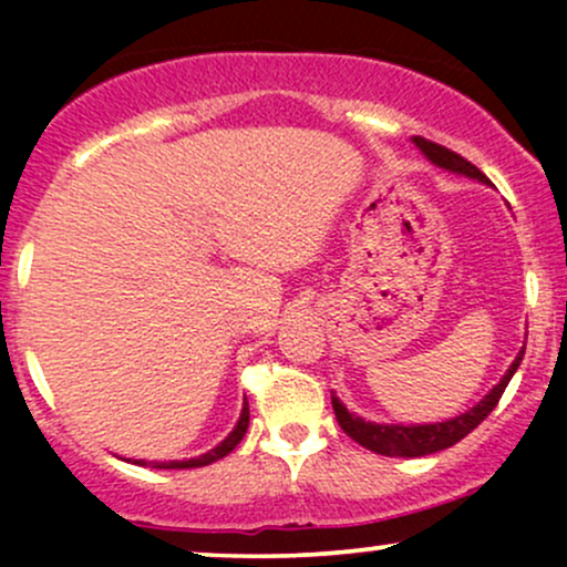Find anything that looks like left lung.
Returning <instances> with one entry per match:
<instances>
[{"label": "left lung", "instance_id": "obj_1", "mask_svg": "<svg viewBox=\"0 0 567 567\" xmlns=\"http://www.w3.org/2000/svg\"><path fill=\"white\" fill-rule=\"evenodd\" d=\"M413 143H415V148H419V152L424 154L429 162H432V165L440 167V171H447L453 175H464V178L480 181V184L491 186V181L485 178V173H480L472 162L458 157V154L451 152V148L440 146V143H432L426 138H419V135H415ZM523 354H525V347L519 349V354L514 357L509 370L501 375V381L483 396V400L477 402V405L466 410V413L453 415V419H447V421H434V424H375V421H365L362 415L351 413V410L343 405V402L338 400L333 392L330 400H333L338 426H341L351 440L360 442L362 447H368V451L381 453V455L419 458V455L440 453V451H445V447L455 445L458 440H464L472 429H477L487 419V415H491V410L498 405L501 394H504L506 383H509L512 375L517 373L519 362H523Z\"/></svg>", "mask_w": 567, "mask_h": 567}]
</instances>
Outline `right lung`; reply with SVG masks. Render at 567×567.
Wrapping results in <instances>:
<instances>
[{"mask_svg": "<svg viewBox=\"0 0 567 567\" xmlns=\"http://www.w3.org/2000/svg\"><path fill=\"white\" fill-rule=\"evenodd\" d=\"M247 424H250V405H247V396H245L243 413H239V421H237V424H234L231 432L226 434V437L220 440L216 447H210V451H207V453L197 455V458H184V461H152V464H148V461H133V464L154 466V470H194V466H207V464H213V461H218V458H224V455H229L234 447H237L239 442H243L245 432H247Z\"/></svg>", "mask_w": 567, "mask_h": 567, "instance_id": "add662e5", "label": "right lung"}]
</instances>
